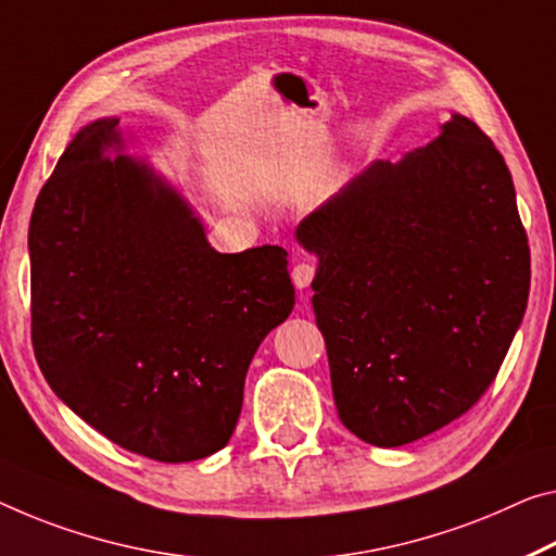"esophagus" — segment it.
Segmentation results:
<instances>
[{"label":"esophagus","mask_w":556,"mask_h":556,"mask_svg":"<svg viewBox=\"0 0 556 556\" xmlns=\"http://www.w3.org/2000/svg\"><path fill=\"white\" fill-rule=\"evenodd\" d=\"M313 276H315V266H313V263H305V261L295 263L293 273H290V278H293V286H295L298 290H305L307 286H311Z\"/></svg>","instance_id":"1"}]
</instances>
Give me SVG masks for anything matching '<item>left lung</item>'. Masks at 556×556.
<instances>
[{"label":"left lung","instance_id":"1","mask_svg":"<svg viewBox=\"0 0 556 556\" xmlns=\"http://www.w3.org/2000/svg\"><path fill=\"white\" fill-rule=\"evenodd\" d=\"M295 241L318 258L313 311L350 432L400 447L480 400L529 298L515 184L480 126L452 114L425 149L372 161Z\"/></svg>","mask_w":556,"mask_h":556}]
</instances>
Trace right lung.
Listing matches in <instances>:
<instances>
[{"label":"right lung","mask_w":556,"mask_h":556,"mask_svg":"<svg viewBox=\"0 0 556 556\" xmlns=\"http://www.w3.org/2000/svg\"><path fill=\"white\" fill-rule=\"evenodd\" d=\"M129 143L116 116L81 126L34 203V355L118 447L191 463L226 447L255 350L295 290L280 245L213 249L189 199Z\"/></svg>","instance_id":"obj_1"}]
</instances>
